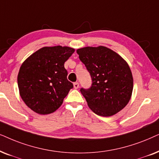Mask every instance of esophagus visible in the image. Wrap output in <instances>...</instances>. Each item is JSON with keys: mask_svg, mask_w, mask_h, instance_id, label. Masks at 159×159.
Listing matches in <instances>:
<instances>
[{"mask_svg": "<svg viewBox=\"0 0 159 159\" xmlns=\"http://www.w3.org/2000/svg\"><path fill=\"white\" fill-rule=\"evenodd\" d=\"M73 86H74V89H77L79 87V84L78 83V82H75V83L73 84Z\"/></svg>", "mask_w": 159, "mask_h": 159, "instance_id": "34e87169", "label": "esophagus"}]
</instances>
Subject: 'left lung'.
<instances>
[{"label":"left lung","mask_w":159,"mask_h":159,"mask_svg":"<svg viewBox=\"0 0 159 159\" xmlns=\"http://www.w3.org/2000/svg\"><path fill=\"white\" fill-rule=\"evenodd\" d=\"M76 52L92 76V87L81 89L89 108L104 117L124 108L133 91V76L126 61L103 46H86Z\"/></svg>","instance_id":"obj_1"}]
</instances>
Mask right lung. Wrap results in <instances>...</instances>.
<instances>
[{
    "mask_svg": "<svg viewBox=\"0 0 159 159\" xmlns=\"http://www.w3.org/2000/svg\"><path fill=\"white\" fill-rule=\"evenodd\" d=\"M74 52L69 46H45L23 62L17 76L19 92L32 111L46 115L62 105L73 87L64 64Z\"/></svg>",
    "mask_w": 159,
    "mask_h": 159,
    "instance_id": "obj_1",
    "label": "right lung"
}]
</instances>
